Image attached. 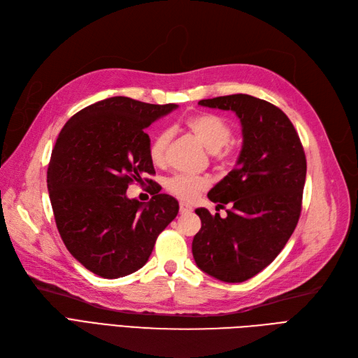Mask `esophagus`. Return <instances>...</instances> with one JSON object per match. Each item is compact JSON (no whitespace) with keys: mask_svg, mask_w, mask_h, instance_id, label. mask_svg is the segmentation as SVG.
Wrapping results in <instances>:
<instances>
[{"mask_svg":"<svg viewBox=\"0 0 358 358\" xmlns=\"http://www.w3.org/2000/svg\"><path fill=\"white\" fill-rule=\"evenodd\" d=\"M193 208H192V205H189V203H186V202H180V213L181 214H187V213H190Z\"/></svg>","mask_w":358,"mask_h":358,"instance_id":"1","label":"esophagus"}]
</instances>
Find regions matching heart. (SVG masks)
<instances>
[{
    "label": "heart",
    "instance_id": "1",
    "mask_svg": "<svg viewBox=\"0 0 358 358\" xmlns=\"http://www.w3.org/2000/svg\"><path fill=\"white\" fill-rule=\"evenodd\" d=\"M186 124L208 152L214 153L220 159H226L229 156V152H223L222 150L229 143L230 135H232V131H230V126L226 120L215 116V114L201 113L190 116L186 120ZM168 143L169 134L165 131L157 132L153 136L148 147L150 159H152L153 164H164ZM206 186H208V180L205 177L189 174H177L166 182V189L182 201H193Z\"/></svg>",
    "mask_w": 358,
    "mask_h": 358
}]
</instances>
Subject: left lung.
I'll return each instance as SVG.
<instances>
[{
	"label": "left lung",
	"mask_w": 358,
	"mask_h": 358,
	"mask_svg": "<svg viewBox=\"0 0 358 358\" xmlns=\"http://www.w3.org/2000/svg\"><path fill=\"white\" fill-rule=\"evenodd\" d=\"M199 106L234 111L242 148L235 168L208 192L224 218L194 213L201 230L192 242L198 268L223 282H242L273 262L294 232L302 208L306 157L293 123L271 102L245 94L202 99Z\"/></svg>",
	"instance_id": "1"
}]
</instances>
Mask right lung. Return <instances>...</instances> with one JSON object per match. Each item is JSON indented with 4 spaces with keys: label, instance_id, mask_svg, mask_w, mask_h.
<instances>
[{
    "label": "right lung",
    "instance_id": "1",
    "mask_svg": "<svg viewBox=\"0 0 358 358\" xmlns=\"http://www.w3.org/2000/svg\"><path fill=\"white\" fill-rule=\"evenodd\" d=\"M177 107L113 96L80 110L57 136L48 169L56 226L71 256L102 278L143 268L178 214L157 186L147 203L126 196L134 180L155 174L147 128Z\"/></svg>",
    "mask_w": 358,
    "mask_h": 358
}]
</instances>
